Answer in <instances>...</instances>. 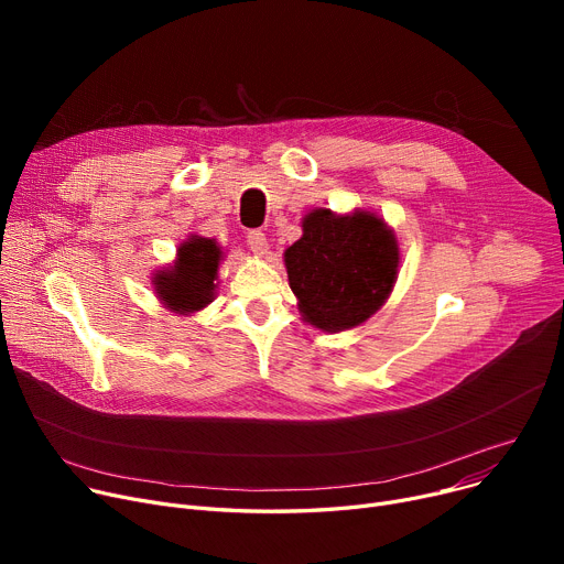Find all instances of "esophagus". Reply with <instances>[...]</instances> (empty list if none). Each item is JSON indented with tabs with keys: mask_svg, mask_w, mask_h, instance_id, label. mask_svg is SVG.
<instances>
[{
	"mask_svg": "<svg viewBox=\"0 0 564 564\" xmlns=\"http://www.w3.org/2000/svg\"><path fill=\"white\" fill-rule=\"evenodd\" d=\"M247 245H249V249H251L256 256H267V251H270V245H267V237H264V232H260V230H251V232L247 235Z\"/></svg>",
	"mask_w": 564,
	"mask_h": 564,
	"instance_id": "34e87169",
	"label": "esophagus"
}]
</instances>
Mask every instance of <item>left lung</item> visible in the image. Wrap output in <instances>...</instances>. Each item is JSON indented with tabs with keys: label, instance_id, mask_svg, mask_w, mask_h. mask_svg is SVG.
Returning <instances> with one entry per match:
<instances>
[{
	"label": "left lung",
	"instance_id": "left-lung-1",
	"mask_svg": "<svg viewBox=\"0 0 564 564\" xmlns=\"http://www.w3.org/2000/svg\"><path fill=\"white\" fill-rule=\"evenodd\" d=\"M283 262L302 319L319 332L361 327L387 300L400 272L395 230L377 213L338 215L317 207Z\"/></svg>",
	"mask_w": 564,
	"mask_h": 564
}]
</instances>
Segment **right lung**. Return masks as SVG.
<instances>
[{"label":"right lung","instance_id":"right-lung-1","mask_svg":"<svg viewBox=\"0 0 564 564\" xmlns=\"http://www.w3.org/2000/svg\"><path fill=\"white\" fill-rule=\"evenodd\" d=\"M224 251L217 240L192 232L181 242L175 260L153 272L160 304L177 315H194L215 300Z\"/></svg>","mask_w":564,"mask_h":564}]
</instances>
